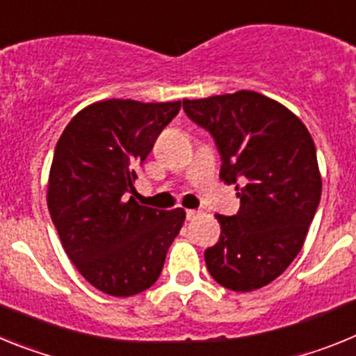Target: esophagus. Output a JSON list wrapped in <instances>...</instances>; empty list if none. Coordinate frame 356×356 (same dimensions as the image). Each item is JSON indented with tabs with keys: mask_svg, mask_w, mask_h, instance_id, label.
Instances as JSON below:
<instances>
[{
	"mask_svg": "<svg viewBox=\"0 0 356 356\" xmlns=\"http://www.w3.org/2000/svg\"><path fill=\"white\" fill-rule=\"evenodd\" d=\"M200 210H185V216H187V219L191 221V219H196L197 216H200Z\"/></svg>",
	"mask_w": 356,
	"mask_h": 356,
	"instance_id": "34e87169",
	"label": "esophagus"
}]
</instances>
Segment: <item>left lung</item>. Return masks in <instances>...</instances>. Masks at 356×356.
I'll use <instances>...</instances> for the list:
<instances>
[{"mask_svg": "<svg viewBox=\"0 0 356 356\" xmlns=\"http://www.w3.org/2000/svg\"><path fill=\"white\" fill-rule=\"evenodd\" d=\"M221 155V180L235 185L241 209L217 216L221 235L205 251L210 276L235 292L266 287L305 244L321 200L314 140L301 119L253 90L184 99Z\"/></svg>", "mask_w": 356, "mask_h": 356, "instance_id": "obj_1", "label": "left lung"}]
</instances>
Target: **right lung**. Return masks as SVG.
Instances as JSON below:
<instances>
[{"label":"right lung","instance_id":"right-lung-1","mask_svg":"<svg viewBox=\"0 0 356 356\" xmlns=\"http://www.w3.org/2000/svg\"><path fill=\"white\" fill-rule=\"evenodd\" d=\"M181 102L106 99L85 106L56 143L48 209L65 253L97 291L128 298L159 280L185 210L139 205L137 169Z\"/></svg>","mask_w":356,"mask_h":356}]
</instances>
